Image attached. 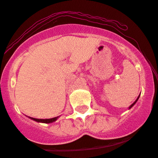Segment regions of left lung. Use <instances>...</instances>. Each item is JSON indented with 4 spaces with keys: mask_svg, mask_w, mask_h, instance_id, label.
<instances>
[{
    "mask_svg": "<svg viewBox=\"0 0 158 158\" xmlns=\"http://www.w3.org/2000/svg\"><path fill=\"white\" fill-rule=\"evenodd\" d=\"M139 95H139V96H138V97H137V98H136V101H135V102H134V103H133V104H131V106H130V107H128V109H131V107H133V106H134V104H136V102H137V101H138V99H139Z\"/></svg>",
    "mask_w": 158,
    "mask_h": 158,
    "instance_id": "obj_1",
    "label": "left lung"
}]
</instances>
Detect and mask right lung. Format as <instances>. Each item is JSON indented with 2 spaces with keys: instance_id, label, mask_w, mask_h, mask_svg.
I'll return each instance as SVG.
<instances>
[{
  "instance_id": "right-lung-1",
  "label": "right lung",
  "mask_w": 158,
  "mask_h": 158,
  "mask_svg": "<svg viewBox=\"0 0 158 158\" xmlns=\"http://www.w3.org/2000/svg\"><path fill=\"white\" fill-rule=\"evenodd\" d=\"M30 118H31L32 120H34L37 122H41V123H46V124H49V123H52V122H55L59 116L57 117H54L52 118H45V119H42V118H32V117H29Z\"/></svg>"
}]
</instances>
